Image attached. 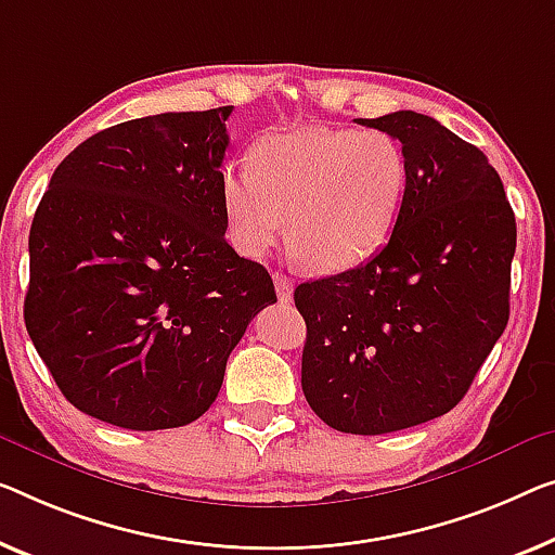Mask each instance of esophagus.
<instances>
[{
	"mask_svg": "<svg viewBox=\"0 0 555 555\" xmlns=\"http://www.w3.org/2000/svg\"><path fill=\"white\" fill-rule=\"evenodd\" d=\"M274 286H276V296H279V301L281 304H288L294 299V284H292V279L288 276H284V274H274Z\"/></svg>",
	"mask_w": 555,
	"mask_h": 555,
	"instance_id": "obj_1",
	"label": "esophagus"
}]
</instances>
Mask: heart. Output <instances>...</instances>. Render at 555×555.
I'll return each instance as SVG.
<instances>
[{"instance_id":"1","label":"heart","mask_w":555,"mask_h":555,"mask_svg":"<svg viewBox=\"0 0 555 555\" xmlns=\"http://www.w3.org/2000/svg\"><path fill=\"white\" fill-rule=\"evenodd\" d=\"M251 171L227 169L221 206L234 244L261 256L288 219V246L319 271L374 256L399 221L409 162L386 131L306 127L251 149Z\"/></svg>"}]
</instances>
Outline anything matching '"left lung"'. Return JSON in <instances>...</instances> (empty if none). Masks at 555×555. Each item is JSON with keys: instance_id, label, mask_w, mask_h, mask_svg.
I'll return each instance as SVG.
<instances>
[{"instance_id": "8db88e82", "label": "left lung", "mask_w": 555, "mask_h": 555, "mask_svg": "<svg viewBox=\"0 0 555 555\" xmlns=\"http://www.w3.org/2000/svg\"><path fill=\"white\" fill-rule=\"evenodd\" d=\"M399 139L406 196L388 244L336 276L304 281L301 388L344 434L378 436L443 416L508 324L516 217L474 144L416 112L359 119Z\"/></svg>"}]
</instances>
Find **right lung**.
I'll use <instances>...</instances> for the list:
<instances>
[{"label":"right lung","mask_w":555,"mask_h":555,"mask_svg":"<svg viewBox=\"0 0 555 555\" xmlns=\"http://www.w3.org/2000/svg\"><path fill=\"white\" fill-rule=\"evenodd\" d=\"M231 106L109 127L56 167L29 231L24 324L66 401L129 431L196 421L276 301L224 238Z\"/></svg>","instance_id":"add662e5"}]
</instances>
